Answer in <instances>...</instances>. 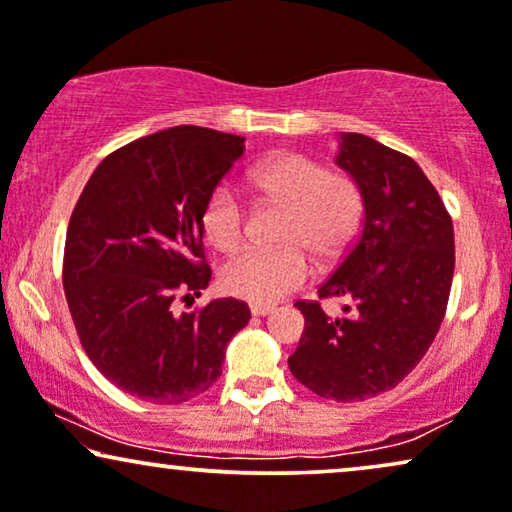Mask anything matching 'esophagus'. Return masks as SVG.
I'll return each mask as SVG.
<instances>
[{"mask_svg": "<svg viewBox=\"0 0 512 512\" xmlns=\"http://www.w3.org/2000/svg\"><path fill=\"white\" fill-rule=\"evenodd\" d=\"M273 311H275V306H270V304H251V315H256V318H261V315H268Z\"/></svg>", "mask_w": 512, "mask_h": 512, "instance_id": "1", "label": "esophagus"}]
</instances>
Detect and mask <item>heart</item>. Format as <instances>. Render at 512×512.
Segmentation results:
<instances>
[{"instance_id": "obj_1", "label": "heart", "mask_w": 512, "mask_h": 512, "mask_svg": "<svg viewBox=\"0 0 512 512\" xmlns=\"http://www.w3.org/2000/svg\"><path fill=\"white\" fill-rule=\"evenodd\" d=\"M251 182L261 197L287 206L277 249L239 251L220 270L227 294L254 304H275L299 289L313 273L308 251L334 258L358 235L363 220L361 185L349 173L325 170L299 151L270 156L251 170ZM201 225L216 249L232 251L242 244L246 206L230 182L208 194Z\"/></svg>"}]
</instances>
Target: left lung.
<instances>
[{
  "label": "left lung",
  "mask_w": 512,
  "mask_h": 512,
  "mask_svg": "<svg viewBox=\"0 0 512 512\" xmlns=\"http://www.w3.org/2000/svg\"><path fill=\"white\" fill-rule=\"evenodd\" d=\"M337 166L361 185L363 225L318 296L349 304L332 318L320 301H296L306 327L289 370L323 399L363 401L394 389L430 349L456 244L444 201L410 156L344 132Z\"/></svg>",
  "instance_id": "left-lung-1"
}]
</instances>
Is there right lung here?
Listing matches in <instances>:
<instances>
[{
	"mask_svg": "<svg viewBox=\"0 0 512 512\" xmlns=\"http://www.w3.org/2000/svg\"><path fill=\"white\" fill-rule=\"evenodd\" d=\"M242 154L244 137L178 125L116 149L82 189L63 289L82 349L125 394L168 406L204 394L249 323L230 296L175 311L211 282L201 213Z\"/></svg>",
	"mask_w": 512,
	"mask_h": 512,
	"instance_id": "right-lung-1",
	"label": "right lung"
}]
</instances>
